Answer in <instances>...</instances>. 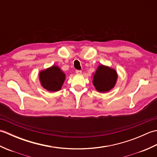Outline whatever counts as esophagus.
I'll use <instances>...</instances> for the list:
<instances>
[{"label": "esophagus", "mask_w": 157, "mask_h": 157, "mask_svg": "<svg viewBox=\"0 0 157 157\" xmlns=\"http://www.w3.org/2000/svg\"><path fill=\"white\" fill-rule=\"evenodd\" d=\"M75 73H77V74L80 75L81 73H82V71H81V70H76V71H75Z\"/></svg>", "instance_id": "esophagus-1"}]
</instances>
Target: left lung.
Here are the masks:
<instances>
[{
	"instance_id": "obj_1",
	"label": "left lung",
	"mask_w": 157,
	"mask_h": 157,
	"mask_svg": "<svg viewBox=\"0 0 157 157\" xmlns=\"http://www.w3.org/2000/svg\"><path fill=\"white\" fill-rule=\"evenodd\" d=\"M117 79V73L115 69L101 65L96 69L92 82L96 90L106 92L114 87Z\"/></svg>"
}]
</instances>
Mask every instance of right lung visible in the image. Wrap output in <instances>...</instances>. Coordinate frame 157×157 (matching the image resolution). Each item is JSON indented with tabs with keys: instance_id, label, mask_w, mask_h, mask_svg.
<instances>
[{
	"instance_id": "right-lung-1",
	"label": "right lung",
	"mask_w": 157,
	"mask_h": 157,
	"mask_svg": "<svg viewBox=\"0 0 157 157\" xmlns=\"http://www.w3.org/2000/svg\"><path fill=\"white\" fill-rule=\"evenodd\" d=\"M39 78L43 88L48 91L56 92L61 90L65 79V74L59 67L52 65L40 71Z\"/></svg>"
}]
</instances>
